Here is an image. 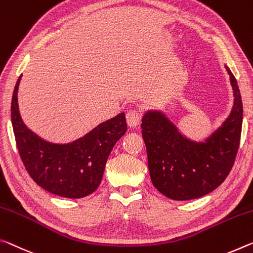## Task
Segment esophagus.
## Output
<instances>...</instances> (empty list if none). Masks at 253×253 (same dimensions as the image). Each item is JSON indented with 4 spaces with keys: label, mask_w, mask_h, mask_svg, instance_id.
Wrapping results in <instances>:
<instances>
[{
    "label": "esophagus",
    "mask_w": 253,
    "mask_h": 253,
    "mask_svg": "<svg viewBox=\"0 0 253 253\" xmlns=\"http://www.w3.org/2000/svg\"><path fill=\"white\" fill-rule=\"evenodd\" d=\"M126 120H127L128 126L136 127L139 124V120H141V112L136 109L129 110L126 115Z\"/></svg>",
    "instance_id": "esophagus-1"
}]
</instances>
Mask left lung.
Returning <instances> with one entry per match:
<instances>
[{
    "mask_svg": "<svg viewBox=\"0 0 253 253\" xmlns=\"http://www.w3.org/2000/svg\"><path fill=\"white\" fill-rule=\"evenodd\" d=\"M230 75L234 102L222 125L202 142L186 137L167 116L148 110L142 118L152 183L173 200L203 197L216 189L230 173L241 138L243 106L238 82Z\"/></svg>",
    "mask_w": 253,
    "mask_h": 253,
    "instance_id": "left-lung-1",
    "label": "left lung"
}]
</instances>
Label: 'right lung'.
<instances>
[{"label":"right lung","mask_w":253,"mask_h":253,"mask_svg":"<svg viewBox=\"0 0 253 253\" xmlns=\"http://www.w3.org/2000/svg\"><path fill=\"white\" fill-rule=\"evenodd\" d=\"M14 86L11 120L18 151L26 170L42 189L65 198L90 195L101 182L106 162L118 139L126 133L124 112L99 124L82 137L66 144L47 142L26 126L19 111Z\"/></svg>","instance_id":"1"}]
</instances>
